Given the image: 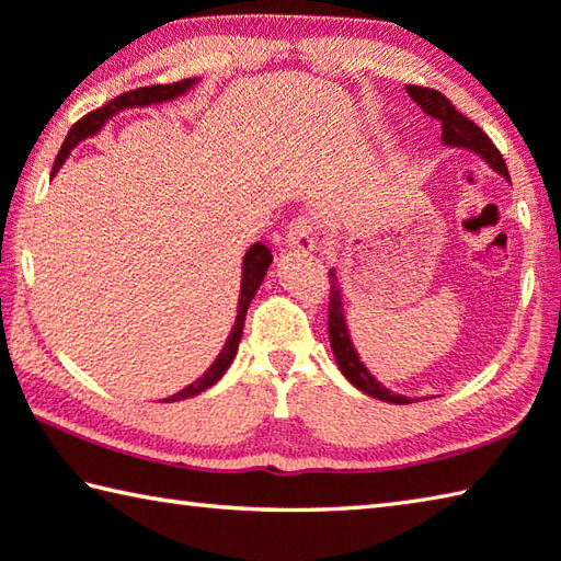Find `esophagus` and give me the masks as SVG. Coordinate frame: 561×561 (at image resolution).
Listing matches in <instances>:
<instances>
[{"instance_id": "esophagus-1", "label": "esophagus", "mask_w": 561, "mask_h": 561, "mask_svg": "<svg viewBox=\"0 0 561 561\" xmlns=\"http://www.w3.org/2000/svg\"><path fill=\"white\" fill-rule=\"evenodd\" d=\"M287 248L297 252H311L316 250V238H313V222L309 218H294L291 226L287 228Z\"/></svg>"}]
</instances>
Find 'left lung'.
Here are the masks:
<instances>
[{"mask_svg": "<svg viewBox=\"0 0 561 561\" xmlns=\"http://www.w3.org/2000/svg\"><path fill=\"white\" fill-rule=\"evenodd\" d=\"M407 93L414 100L416 105L424 110V115L434 117L442 125V141L446 147H456V149H466L473 151V154L481 157L488 167L497 174L507 176V167L501 157V151L495 149L491 139L483 135L481 127H476L471 119L463 117L449 100H446L442 93H436L432 88H420V85H407ZM331 304H329V335H331V351L333 358L339 363L341 373L345 375L353 387H358L360 392L375 397V400L382 402H392V404H410L412 400L404 394H397L392 390H387L382 382H378L375 375L365 368L358 351L351 341V331H348V321H345V309H343V294L339 287V277L331 270Z\"/></svg>", "mask_w": 561, "mask_h": 561, "instance_id": "left-lung-1", "label": "left lung"}]
</instances>
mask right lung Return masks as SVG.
Instances as JSON below:
<instances>
[{
	"label": "right lung",
	"mask_w": 561,
	"mask_h": 561,
	"mask_svg": "<svg viewBox=\"0 0 561 561\" xmlns=\"http://www.w3.org/2000/svg\"><path fill=\"white\" fill-rule=\"evenodd\" d=\"M198 83V78H188V80H179V83H171V85H149V88H139V90H129V93H122L119 98L110 100L105 107H100L95 112H90L83 119H78L73 127H70L68 137L64 141V147H60L58 157H56V164H54V174L56 171L64 167V161L68 159L70 149H76L80 141L98 135L100 129H103L105 122L110 117H115L117 112L122 110H129V107H149V105H159V103H169V100H176L181 95H186L188 90ZM272 264V252L262 245V242H254V245L245 252V257H242V277H240V297H238V316H236V325L230 329V335L226 345H222V351L218 353V358L213 360L210 368L201 375L196 382H191L188 387H183L181 392L167 397L164 402H179V400H186V397H196L201 392H206L208 387L216 385L226 370L232 365L238 355V345L242 339V329H245V316H248V307L254 299V294H257L260 284L264 279V274H267Z\"/></svg>",
	"instance_id": "right-lung-1"
}]
</instances>
